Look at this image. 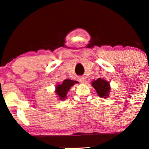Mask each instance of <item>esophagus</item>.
Returning <instances> with one entry per match:
<instances>
[{
	"label": "esophagus",
	"mask_w": 149,
	"mask_h": 149,
	"mask_svg": "<svg viewBox=\"0 0 149 149\" xmlns=\"http://www.w3.org/2000/svg\"><path fill=\"white\" fill-rule=\"evenodd\" d=\"M78 80H79L80 83H84L85 79L84 77H79V78H78Z\"/></svg>",
	"instance_id": "34e87169"
}]
</instances>
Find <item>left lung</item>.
I'll list each match as a JSON object with an SVG mask.
<instances>
[{"mask_svg": "<svg viewBox=\"0 0 149 149\" xmlns=\"http://www.w3.org/2000/svg\"><path fill=\"white\" fill-rule=\"evenodd\" d=\"M91 84L96 90L98 96L105 99L109 97L111 89L109 81L102 78H98L97 80H92Z\"/></svg>", "mask_w": 149, "mask_h": 149, "instance_id": "1", "label": "left lung"}]
</instances>
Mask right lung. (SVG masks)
<instances>
[{
  "mask_svg": "<svg viewBox=\"0 0 149 149\" xmlns=\"http://www.w3.org/2000/svg\"><path fill=\"white\" fill-rule=\"evenodd\" d=\"M78 82L70 79L64 80L61 84H57L55 87V93L59 100H64L66 98V95L71 87Z\"/></svg>",
  "mask_w": 149,
  "mask_h": 149,
  "instance_id": "right-lung-1",
  "label": "right lung"
}]
</instances>
